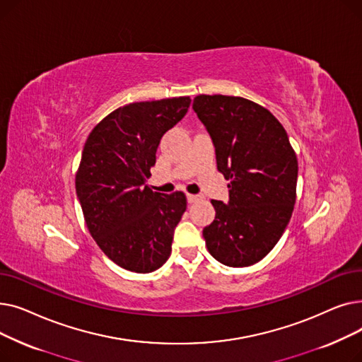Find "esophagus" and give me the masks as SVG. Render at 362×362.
Returning <instances> with one entry per match:
<instances>
[{
  "label": "esophagus",
  "instance_id": "1",
  "mask_svg": "<svg viewBox=\"0 0 362 362\" xmlns=\"http://www.w3.org/2000/svg\"><path fill=\"white\" fill-rule=\"evenodd\" d=\"M186 198H187V202H189V204H194V202H198L202 197H201V195H191V194H189Z\"/></svg>",
  "mask_w": 362,
  "mask_h": 362
}]
</instances>
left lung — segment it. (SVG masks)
<instances>
[{"label":"left lung","mask_w":362,"mask_h":362,"mask_svg":"<svg viewBox=\"0 0 362 362\" xmlns=\"http://www.w3.org/2000/svg\"><path fill=\"white\" fill-rule=\"evenodd\" d=\"M216 148L217 168L230 180L229 201L213 199L214 221L202 235L210 254L248 267L281 238L296 199L298 160L286 130L250 100L198 95L192 105Z\"/></svg>","instance_id":"8db88e82"}]
</instances>
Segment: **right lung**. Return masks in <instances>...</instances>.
<instances>
[{"mask_svg":"<svg viewBox=\"0 0 362 362\" xmlns=\"http://www.w3.org/2000/svg\"><path fill=\"white\" fill-rule=\"evenodd\" d=\"M191 101L127 104L95 126L85 142L76 194L90 236L124 270L156 272L170 257L186 197L151 191L146 179L163 135L185 117Z\"/></svg>","mask_w":362,"mask_h":362,"instance_id":"add662e5","label":"right lung"}]
</instances>
